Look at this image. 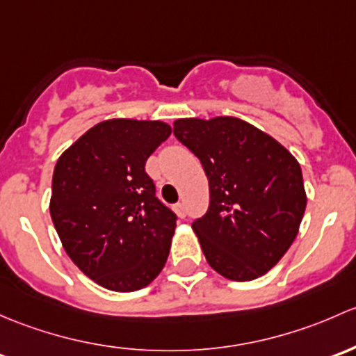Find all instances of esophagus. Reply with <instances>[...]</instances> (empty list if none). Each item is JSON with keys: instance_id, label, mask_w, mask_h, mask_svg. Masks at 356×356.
Instances as JSON below:
<instances>
[{"instance_id": "1", "label": "esophagus", "mask_w": 356, "mask_h": 356, "mask_svg": "<svg viewBox=\"0 0 356 356\" xmlns=\"http://www.w3.org/2000/svg\"><path fill=\"white\" fill-rule=\"evenodd\" d=\"M175 212H177V216L178 218H185V214H186V211H185V204L183 202H178L177 205H175Z\"/></svg>"}]
</instances>
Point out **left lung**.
<instances>
[{"mask_svg": "<svg viewBox=\"0 0 356 356\" xmlns=\"http://www.w3.org/2000/svg\"><path fill=\"white\" fill-rule=\"evenodd\" d=\"M173 131L209 179V209L192 225L205 260L226 280L264 276L291 247L305 214L298 161L234 116L179 118Z\"/></svg>", "mask_w": 356, "mask_h": 356, "instance_id": "obj_1", "label": "left lung"}]
</instances>
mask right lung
<instances>
[{
  "label": "right lung",
  "mask_w": 356,
  "mask_h": 356,
  "mask_svg": "<svg viewBox=\"0 0 356 356\" xmlns=\"http://www.w3.org/2000/svg\"><path fill=\"white\" fill-rule=\"evenodd\" d=\"M170 135L159 120H106L54 166L51 219L68 257L99 286L137 291L166 264L177 216L156 199L145 161Z\"/></svg>",
  "instance_id": "1"
}]
</instances>
